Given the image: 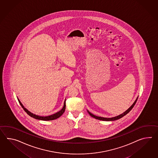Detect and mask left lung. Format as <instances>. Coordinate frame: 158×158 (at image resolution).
Returning <instances> with one entry per match:
<instances>
[{"mask_svg":"<svg viewBox=\"0 0 158 158\" xmlns=\"http://www.w3.org/2000/svg\"><path fill=\"white\" fill-rule=\"evenodd\" d=\"M138 97L136 99V100H135V102H134V103L131 105V107L129 108L128 109H127V110H126V111L124 112L123 113L119 115L116 116H115V117L109 118H103V117H100V116H98L94 115V114H91L90 112H89L88 110H87V112H89V115L91 116L92 117L94 118H95L96 119L100 120H103V121H114V120H116L119 119H120L121 118H122V117H123L124 116L126 115L129 112L131 111V110L132 109V108L134 107V106H135V103H136V101L138 100Z\"/></svg>","mask_w":158,"mask_h":158,"instance_id":"obj_1","label":"left lung"}]
</instances>
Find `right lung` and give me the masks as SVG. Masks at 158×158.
<instances>
[{"label": "right lung", "instance_id": "add662e5", "mask_svg": "<svg viewBox=\"0 0 158 158\" xmlns=\"http://www.w3.org/2000/svg\"><path fill=\"white\" fill-rule=\"evenodd\" d=\"M18 100L19 102L20 106H22V107L23 108V110L25 111V112L27 113V114L28 115L30 116L32 118H35L36 119L41 120H45V121H48V120H52L56 119L58 118H59L60 116L62 115V114L64 113V112L65 111V100H64V105H63V107L61 109V110H60L59 111L57 112L56 113L52 114V115H51L46 116H39L34 114L33 113H32L30 111H29L27 108L24 107L22 103H21V102L20 101L19 99L18 98Z\"/></svg>", "mask_w": 158, "mask_h": 158}]
</instances>
